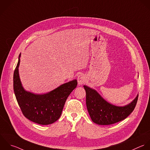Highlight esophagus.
<instances>
[{"label":"esophagus","mask_w":150,"mask_h":150,"mask_svg":"<svg viewBox=\"0 0 150 150\" xmlns=\"http://www.w3.org/2000/svg\"><path fill=\"white\" fill-rule=\"evenodd\" d=\"M77 80L79 85H82L85 82V80H86L85 76L82 74H81L80 75L78 76Z\"/></svg>","instance_id":"esophagus-1"}]
</instances>
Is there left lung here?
<instances>
[{
    "instance_id": "8db88e82",
    "label": "left lung",
    "mask_w": 150,
    "mask_h": 150,
    "mask_svg": "<svg viewBox=\"0 0 150 150\" xmlns=\"http://www.w3.org/2000/svg\"><path fill=\"white\" fill-rule=\"evenodd\" d=\"M86 91V103L92 121L100 125H110L123 120L134 110L139 95L129 105L116 106L108 103L93 89L84 86Z\"/></svg>"
}]
</instances>
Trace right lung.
Listing matches in <instances>:
<instances>
[{
  "label": "right lung",
  "mask_w": 150,
  "mask_h": 150,
  "mask_svg": "<svg viewBox=\"0 0 150 150\" xmlns=\"http://www.w3.org/2000/svg\"><path fill=\"white\" fill-rule=\"evenodd\" d=\"M19 64L20 58L14 71L13 89L22 113L30 121L41 125L56 122L61 116L67 99L76 88L77 81L64 83L47 94L34 95L25 91L21 86L18 71Z\"/></svg>",
  "instance_id": "1"
}]
</instances>
